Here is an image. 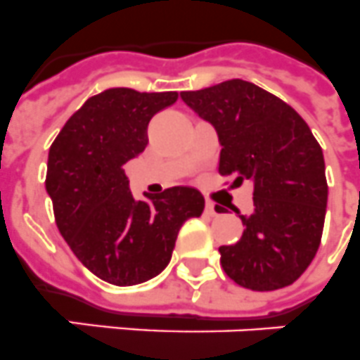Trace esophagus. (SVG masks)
I'll use <instances>...</instances> for the list:
<instances>
[{"label":"esophagus","instance_id":"obj_1","mask_svg":"<svg viewBox=\"0 0 360 360\" xmlns=\"http://www.w3.org/2000/svg\"><path fill=\"white\" fill-rule=\"evenodd\" d=\"M205 210H207V214H210V216H216L217 214L216 205H214L212 201H207V207H205Z\"/></svg>","mask_w":360,"mask_h":360}]
</instances>
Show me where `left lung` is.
<instances>
[{
  "instance_id": "1",
  "label": "left lung",
  "mask_w": 360,
  "mask_h": 360,
  "mask_svg": "<svg viewBox=\"0 0 360 360\" xmlns=\"http://www.w3.org/2000/svg\"><path fill=\"white\" fill-rule=\"evenodd\" d=\"M181 98L216 129L217 172L255 188L252 212L240 214V241L219 247L223 271L252 291L291 285L319 250L328 205L324 155L309 126L282 98L240 78Z\"/></svg>"
}]
</instances>
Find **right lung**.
<instances>
[{"mask_svg":"<svg viewBox=\"0 0 360 360\" xmlns=\"http://www.w3.org/2000/svg\"><path fill=\"white\" fill-rule=\"evenodd\" d=\"M175 101V91L105 89L87 98L51 144L45 188L60 234L113 285H137L165 271L183 223L203 214L199 190L172 186L137 201L124 174L146 148L148 122Z\"/></svg>","mask_w":360,"mask_h":360,"instance_id":"right-lung-1","label":"right lung"}]
</instances>
